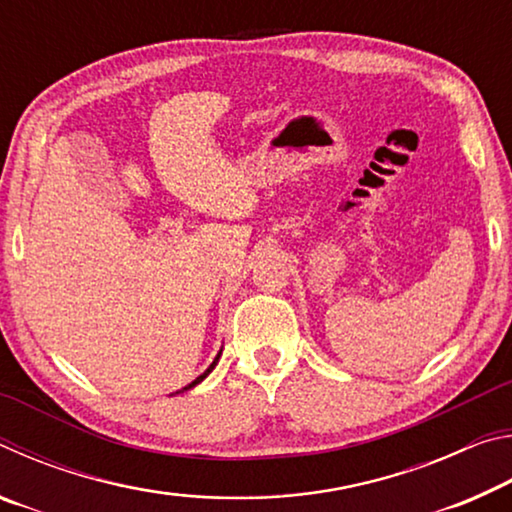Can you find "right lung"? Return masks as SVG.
I'll return each instance as SVG.
<instances>
[{
	"instance_id": "right-lung-1",
	"label": "right lung",
	"mask_w": 512,
	"mask_h": 512,
	"mask_svg": "<svg viewBox=\"0 0 512 512\" xmlns=\"http://www.w3.org/2000/svg\"><path fill=\"white\" fill-rule=\"evenodd\" d=\"M219 357H221V350H219V354H216V357H214V361L210 363V368H207L205 372H203V375H198L194 381H192V384H187L185 388H183V391H189V388H194L196 384H201V381L207 377V375H210V372L214 370V366H216V363H219ZM183 391H178V393H183Z\"/></svg>"
}]
</instances>
